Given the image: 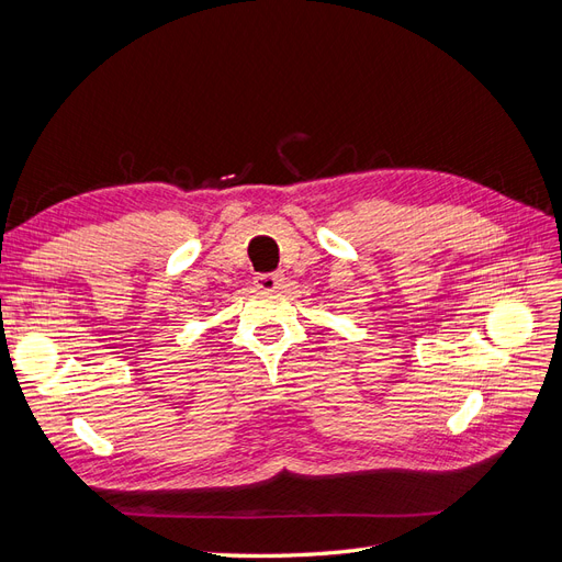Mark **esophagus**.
<instances>
[{"mask_svg":"<svg viewBox=\"0 0 562 562\" xmlns=\"http://www.w3.org/2000/svg\"><path fill=\"white\" fill-rule=\"evenodd\" d=\"M281 281H283V274H279V271H267V274L255 277V285H258L260 291H277Z\"/></svg>","mask_w":562,"mask_h":562,"instance_id":"1","label":"esophagus"}]
</instances>
